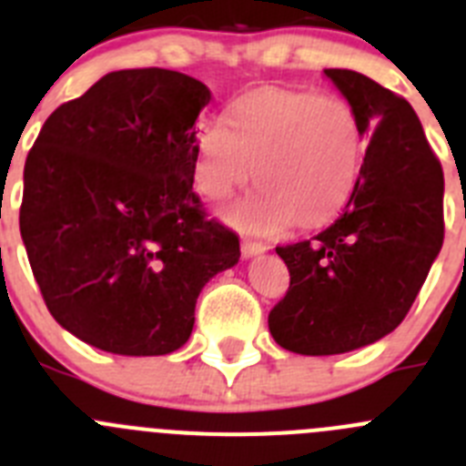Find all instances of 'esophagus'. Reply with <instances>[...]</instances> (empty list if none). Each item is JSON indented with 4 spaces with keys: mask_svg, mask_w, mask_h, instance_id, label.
<instances>
[{
    "mask_svg": "<svg viewBox=\"0 0 466 466\" xmlns=\"http://www.w3.org/2000/svg\"><path fill=\"white\" fill-rule=\"evenodd\" d=\"M264 250H267V243L255 241V238H243V241H241L243 258H253V255H262Z\"/></svg>",
    "mask_w": 466,
    "mask_h": 466,
    "instance_id": "esophagus-1",
    "label": "esophagus"
}]
</instances>
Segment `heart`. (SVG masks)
<instances>
[{
    "mask_svg": "<svg viewBox=\"0 0 466 466\" xmlns=\"http://www.w3.org/2000/svg\"><path fill=\"white\" fill-rule=\"evenodd\" d=\"M364 150V125L343 97L258 87L234 99L220 123L199 127L195 178L208 199H225L253 174L259 187L229 213L243 229H316L353 197Z\"/></svg>",
    "mask_w": 466,
    "mask_h": 466,
    "instance_id": "heart-1",
    "label": "heart"
}]
</instances>
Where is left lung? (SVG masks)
<instances>
[{
  "label": "left lung",
  "instance_id": "8db88e82",
  "mask_svg": "<svg viewBox=\"0 0 466 466\" xmlns=\"http://www.w3.org/2000/svg\"><path fill=\"white\" fill-rule=\"evenodd\" d=\"M369 137L348 208L309 241L279 246L290 288L271 309L285 350L339 355L390 334L443 243V169L404 97L350 69H325Z\"/></svg>",
  "mask_w": 466,
  "mask_h": 466
}]
</instances>
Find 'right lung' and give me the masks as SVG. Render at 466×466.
Masks as SVG:
<instances>
[{
    "instance_id": "1",
    "label": "right lung",
    "mask_w": 466,
    "mask_h": 466,
    "mask_svg": "<svg viewBox=\"0 0 466 466\" xmlns=\"http://www.w3.org/2000/svg\"><path fill=\"white\" fill-rule=\"evenodd\" d=\"M211 92L181 71L123 69L50 113L25 162L20 234L66 332L116 355L190 339L204 285L238 237L195 190V123Z\"/></svg>"
}]
</instances>
